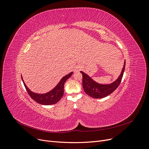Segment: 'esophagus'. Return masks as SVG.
<instances>
[{"instance_id": "obj_1", "label": "esophagus", "mask_w": 149, "mask_h": 149, "mask_svg": "<svg viewBox=\"0 0 149 149\" xmlns=\"http://www.w3.org/2000/svg\"><path fill=\"white\" fill-rule=\"evenodd\" d=\"M79 70H80V67H79V66H76V67L75 68V69H74V72L78 71H79Z\"/></svg>"}]
</instances>
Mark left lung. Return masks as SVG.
<instances>
[{"label":"left lung","instance_id":"obj_1","mask_svg":"<svg viewBox=\"0 0 149 149\" xmlns=\"http://www.w3.org/2000/svg\"><path fill=\"white\" fill-rule=\"evenodd\" d=\"M125 66V61L122 72L114 82L109 84H101L94 81L91 77L84 73L83 71H80L83 75V87L84 92L88 96L96 99H100L109 96L112 92L118 88L119 86L122 78L124 74V69Z\"/></svg>","mask_w":149,"mask_h":149}]
</instances>
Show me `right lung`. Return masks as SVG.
<instances>
[{
	"label": "right lung",
	"instance_id": "1",
	"mask_svg": "<svg viewBox=\"0 0 149 149\" xmlns=\"http://www.w3.org/2000/svg\"><path fill=\"white\" fill-rule=\"evenodd\" d=\"M72 74H73V72H71L65 76L52 91H49L45 94H37L31 91L25 84L23 79H22V81H23V83L26 91H27L29 96L32 100L40 104L52 105L58 102L61 100L63 96L64 84L66 81L71 77Z\"/></svg>",
	"mask_w": 149,
	"mask_h": 149
}]
</instances>
